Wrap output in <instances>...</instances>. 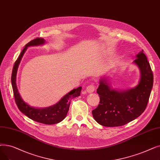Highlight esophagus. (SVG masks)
I'll use <instances>...</instances> for the list:
<instances>
[{"mask_svg":"<svg viewBox=\"0 0 160 160\" xmlns=\"http://www.w3.org/2000/svg\"><path fill=\"white\" fill-rule=\"evenodd\" d=\"M95 91V86L94 85H89L86 87V92L88 93H92Z\"/></svg>","mask_w":160,"mask_h":160,"instance_id":"1","label":"esophagus"}]
</instances>
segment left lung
Wrapping results in <instances>:
<instances>
[{
	"label": "left lung",
	"instance_id": "8db88e82",
	"mask_svg": "<svg viewBox=\"0 0 160 160\" xmlns=\"http://www.w3.org/2000/svg\"><path fill=\"white\" fill-rule=\"evenodd\" d=\"M136 58L133 63L139 68L141 78L135 88L118 91L110 87L106 78L100 80L97 89L100 104L92 110V114L95 121L101 126H123L136 119L147 108L153 86V73L143 50Z\"/></svg>",
	"mask_w": 160,
	"mask_h": 160
}]
</instances>
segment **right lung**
I'll return each instance as SVG.
<instances>
[{
  "mask_svg": "<svg viewBox=\"0 0 160 160\" xmlns=\"http://www.w3.org/2000/svg\"><path fill=\"white\" fill-rule=\"evenodd\" d=\"M44 43L45 40L44 38H37L30 41L29 43L25 45L13 67L11 80L15 101L21 112L34 121L44 124L52 125L58 123L64 120L69 109L71 99L80 96L82 87H78L76 89H72V91L65 95L58 103L48 108H36L27 105L23 101L18 92L16 84V75L18 66L27 47L42 45Z\"/></svg>",
  "mask_w": 160,
  "mask_h": 160,
  "instance_id": "add662e5",
  "label": "right lung"
}]
</instances>
